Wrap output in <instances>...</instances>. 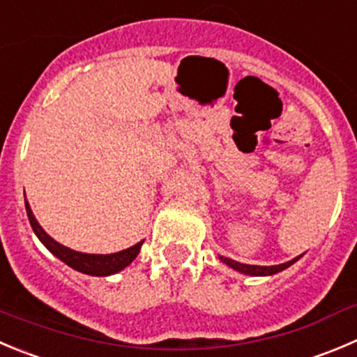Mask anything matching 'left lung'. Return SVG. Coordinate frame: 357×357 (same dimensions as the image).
<instances>
[{
	"label": "left lung",
	"instance_id": "8db88e82",
	"mask_svg": "<svg viewBox=\"0 0 357 357\" xmlns=\"http://www.w3.org/2000/svg\"><path fill=\"white\" fill-rule=\"evenodd\" d=\"M220 259H222V263L229 264V266L235 268V270H238V271H242V273L254 275V277H257V275H273V273H278V271L286 270V268H289L291 264L296 263V261L300 259V256L294 257L293 261H287V263H284V264H275V266H256V264H243V263H238V261L227 259V257H220Z\"/></svg>",
	"mask_w": 357,
	"mask_h": 357
}]
</instances>
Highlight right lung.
<instances>
[{
    "mask_svg": "<svg viewBox=\"0 0 357 357\" xmlns=\"http://www.w3.org/2000/svg\"><path fill=\"white\" fill-rule=\"evenodd\" d=\"M26 212H28L29 224H31L33 231L36 233V236L40 238V242L50 250L56 257H59L63 263H66L68 266H71L73 270L82 271V273L94 275V277H107V275L117 273L122 268H126L135 257L138 256L142 249V243H137V245L130 247V249L121 250V252L115 254H84L77 252V250H71L68 247L61 245L56 240L50 238L45 231L42 229L38 222H36L35 215H33L31 208H29L28 202H26Z\"/></svg>",
    "mask_w": 357,
    "mask_h": 357,
    "instance_id": "1",
    "label": "right lung"
}]
</instances>
